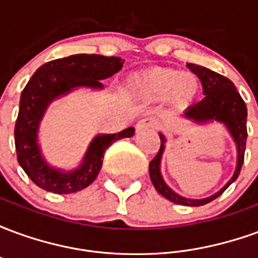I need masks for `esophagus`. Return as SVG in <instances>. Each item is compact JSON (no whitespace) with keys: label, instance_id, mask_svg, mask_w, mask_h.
<instances>
[{"label":"esophagus","instance_id":"1","mask_svg":"<svg viewBox=\"0 0 258 258\" xmlns=\"http://www.w3.org/2000/svg\"><path fill=\"white\" fill-rule=\"evenodd\" d=\"M156 128V120L155 118H142L140 120L137 125H135V130H137V133H140V131H145V130H153Z\"/></svg>","mask_w":258,"mask_h":258}]
</instances>
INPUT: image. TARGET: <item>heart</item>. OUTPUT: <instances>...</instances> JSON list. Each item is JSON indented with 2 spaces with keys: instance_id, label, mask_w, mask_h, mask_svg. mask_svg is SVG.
<instances>
[{
  "instance_id": "heart-1",
  "label": "heart",
  "mask_w": 258,
  "mask_h": 258,
  "mask_svg": "<svg viewBox=\"0 0 258 258\" xmlns=\"http://www.w3.org/2000/svg\"><path fill=\"white\" fill-rule=\"evenodd\" d=\"M200 81L194 73L170 68H149L127 77L124 92L133 101L159 102L166 99L174 112L188 110L196 101Z\"/></svg>"
}]
</instances>
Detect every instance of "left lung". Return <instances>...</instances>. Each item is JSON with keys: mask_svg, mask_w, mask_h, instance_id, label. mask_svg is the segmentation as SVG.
<instances>
[{"mask_svg": "<svg viewBox=\"0 0 258 258\" xmlns=\"http://www.w3.org/2000/svg\"><path fill=\"white\" fill-rule=\"evenodd\" d=\"M186 66L189 68L190 72H194L200 79L202 85H203V94L206 96L200 102L195 103L194 106H190L188 110H185L182 118L195 124H200V125L213 123V121L222 124L228 130L231 138L235 142L236 153H238L236 168L233 171V175L221 189L216 194H213L211 196L203 198V199H189V198H184L177 192H174L166 184V181L163 179L162 171H160V163H162L163 153H164V148H166V137L162 133L159 134L162 145L157 152L156 157L149 163V175H151L152 184L159 194L170 202L177 203V205L196 207V206L210 203L211 200L218 198L235 179L238 178L242 164H243L246 138H247V128H246L247 107H246V103L242 99V96L239 95V92L236 91L231 80L213 72L210 69L199 66V64L188 63Z\"/></svg>", "mask_w": 258, "mask_h": 258, "instance_id": "obj_1", "label": "left lung"}]
</instances>
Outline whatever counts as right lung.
Returning <instances> with one entry per match:
<instances>
[{
  "label": "right lung",
  "instance_id": "obj_1",
  "mask_svg": "<svg viewBox=\"0 0 258 258\" xmlns=\"http://www.w3.org/2000/svg\"><path fill=\"white\" fill-rule=\"evenodd\" d=\"M121 58L79 53L42 64L22 91L19 114L15 124L18 162L29 178L42 189L53 194H73L94 182L102 167L103 153L113 142L130 138L134 128L117 134H98L91 141L79 167L62 170L51 166L38 144V130L48 106L77 88L102 90L101 80L109 79L123 68Z\"/></svg>",
  "mask_w": 258,
  "mask_h": 258
}]
</instances>
